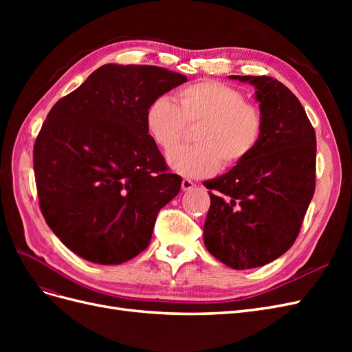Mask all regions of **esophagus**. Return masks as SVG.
<instances>
[{
	"mask_svg": "<svg viewBox=\"0 0 352 352\" xmlns=\"http://www.w3.org/2000/svg\"><path fill=\"white\" fill-rule=\"evenodd\" d=\"M194 186H195V184L190 179H188V177L182 179V189L184 190H189V189H192Z\"/></svg>",
	"mask_w": 352,
	"mask_h": 352,
	"instance_id": "1",
	"label": "esophagus"
}]
</instances>
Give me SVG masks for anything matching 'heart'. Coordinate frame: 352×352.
I'll return each instance as SVG.
<instances>
[{
	"label": "heart",
	"instance_id": "b5f03b06",
	"mask_svg": "<svg viewBox=\"0 0 352 352\" xmlns=\"http://www.w3.org/2000/svg\"><path fill=\"white\" fill-rule=\"evenodd\" d=\"M197 124L192 146L168 154V164L190 177L214 175L220 166L235 167L250 158L261 142L264 114L257 104L219 80L185 85L175 92V104L160 97L145 111V126L160 150L170 151L186 133Z\"/></svg>",
	"mask_w": 352,
	"mask_h": 352
}]
</instances>
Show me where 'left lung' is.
Listing matches in <instances>:
<instances>
[{
    "instance_id": "left-lung-1",
    "label": "left lung",
    "mask_w": 352,
    "mask_h": 352,
    "mask_svg": "<svg viewBox=\"0 0 352 352\" xmlns=\"http://www.w3.org/2000/svg\"><path fill=\"white\" fill-rule=\"evenodd\" d=\"M257 88L264 133L254 154L204 182V243L232 269L267 264L292 247L316 189V132L305 110L270 76H230Z\"/></svg>"
}]
</instances>
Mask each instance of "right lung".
<instances>
[{
	"label": "right lung",
	"mask_w": 352,
	"mask_h": 352,
	"mask_svg": "<svg viewBox=\"0 0 352 352\" xmlns=\"http://www.w3.org/2000/svg\"><path fill=\"white\" fill-rule=\"evenodd\" d=\"M184 82L158 66L105 65L48 113L34 145L39 207L79 257L120 264L150 243L182 177L168 173L145 111Z\"/></svg>",
	"instance_id": "1"
}]
</instances>
